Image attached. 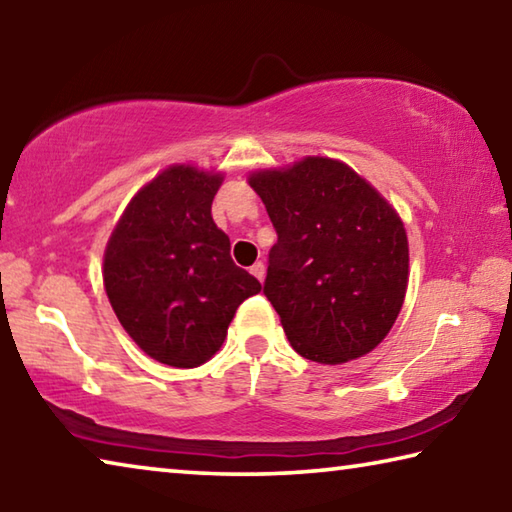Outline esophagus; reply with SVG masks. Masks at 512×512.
Listing matches in <instances>:
<instances>
[{
    "label": "esophagus",
    "mask_w": 512,
    "mask_h": 512,
    "mask_svg": "<svg viewBox=\"0 0 512 512\" xmlns=\"http://www.w3.org/2000/svg\"><path fill=\"white\" fill-rule=\"evenodd\" d=\"M250 273H253L259 282L264 280V275H266V266H264V262H255L253 266H250Z\"/></svg>",
    "instance_id": "1"
}]
</instances>
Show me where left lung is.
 Returning <instances> with one entry per match:
<instances>
[{
  "mask_svg": "<svg viewBox=\"0 0 512 512\" xmlns=\"http://www.w3.org/2000/svg\"><path fill=\"white\" fill-rule=\"evenodd\" d=\"M277 232L264 296L291 348L316 363L359 359L391 332L409 284L393 205L348 164L309 158L248 178Z\"/></svg>",
  "mask_w": 512,
  "mask_h": 512,
  "instance_id": "1",
  "label": "left lung"
}]
</instances>
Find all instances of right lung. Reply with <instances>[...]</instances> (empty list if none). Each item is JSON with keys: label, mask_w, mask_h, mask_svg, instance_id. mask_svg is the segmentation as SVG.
I'll use <instances>...</instances> for the list:
<instances>
[{"label": "right lung", "mask_w": 512, "mask_h": 512, "mask_svg": "<svg viewBox=\"0 0 512 512\" xmlns=\"http://www.w3.org/2000/svg\"><path fill=\"white\" fill-rule=\"evenodd\" d=\"M221 183V173L171 164L133 196L103 255V287L121 327L173 368L212 359L237 307L262 291L232 262L230 239L212 219Z\"/></svg>", "instance_id": "right-lung-1"}]
</instances>
